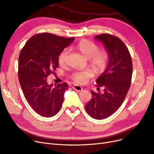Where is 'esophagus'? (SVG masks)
<instances>
[{
  "label": "esophagus",
  "instance_id": "esophagus-1",
  "mask_svg": "<svg viewBox=\"0 0 154 154\" xmlns=\"http://www.w3.org/2000/svg\"><path fill=\"white\" fill-rule=\"evenodd\" d=\"M72 88H74V90H75V91L77 92H80L83 90V88L79 85H74Z\"/></svg>",
  "mask_w": 154,
  "mask_h": 154
}]
</instances>
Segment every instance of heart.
Returning <instances> with one entry per match:
<instances>
[{
	"label": "heart",
	"mask_w": 154,
	"mask_h": 154,
	"mask_svg": "<svg viewBox=\"0 0 154 154\" xmlns=\"http://www.w3.org/2000/svg\"><path fill=\"white\" fill-rule=\"evenodd\" d=\"M78 49L82 54L89 59L91 66L97 73L103 72L107 67L109 61V55L106 50H99L97 45L88 40H82L77 45ZM70 48L67 47L63 49L58 57L60 64L65 63L70 54ZM94 76V71L91 69H86L82 71L74 72L72 75L73 80L77 83H85L89 78Z\"/></svg>",
	"instance_id": "heart-1"
}]
</instances>
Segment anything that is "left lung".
Here are the masks:
<instances>
[{
  "label": "left lung",
  "instance_id": "obj_1",
  "mask_svg": "<svg viewBox=\"0 0 154 154\" xmlns=\"http://www.w3.org/2000/svg\"><path fill=\"white\" fill-rule=\"evenodd\" d=\"M109 55L106 69L96 79L97 89L91 91L92 99L86 104L87 113L93 119L103 120L114 113L122 104L131 86L132 63L128 48L117 37L108 34L96 35Z\"/></svg>",
  "mask_w": 154,
  "mask_h": 154
}]
</instances>
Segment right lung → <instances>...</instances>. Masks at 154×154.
Masks as SVG:
<instances>
[{
    "mask_svg": "<svg viewBox=\"0 0 154 154\" xmlns=\"http://www.w3.org/2000/svg\"><path fill=\"white\" fill-rule=\"evenodd\" d=\"M74 40L48 33L35 34L20 54L18 79L24 96L32 108L44 117L55 115L62 106L68 85H53L48 83L47 78L59 67L60 53Z\"/></svg>",
    "mask_w": 154,
    "mask_h": 154,
    "instance_id": "add662e5",
    "label": "right lung"
}]
</instances>
